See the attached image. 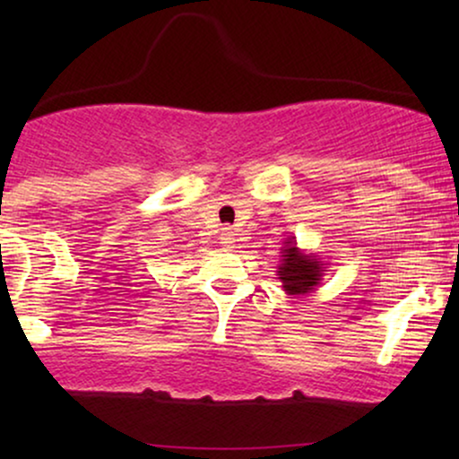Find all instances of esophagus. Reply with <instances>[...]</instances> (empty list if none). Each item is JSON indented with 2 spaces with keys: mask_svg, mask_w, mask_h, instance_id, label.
Segmentation results:
<instances>
[{
  "mask_svg": "<svg viewBox=\"0 0 459 459\" xmlns=\"http://www.w3.org/2000/svg\"><path fill=\"white\" fill-rule=\"evenodd\" d=\"M231 240H234V234H231V230H223V234H221L223 247H231Z\"/></svg>",
  "mask_w": 459,
  "mask_h": 459,
  "instance_id": "34e87169",
  "label": "esophagus"
}]
</instances>
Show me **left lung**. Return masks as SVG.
Instances as JSON below:
<instances>
[{"label":"left lung","mask_w":459,"mask_h":459,"mask_svg":"<svg viewBox=\"0 0 459 459\" xmlns=\"http://www.w3.org/2000/svg\"><path fill=\"white\" fill-rule=\"evenodd\" d=\"M280 256L278 278L288 297H303V294L313 292L322 284L324 273L328 272L325 269L328 263H324L317 255L299 248L294 236L286 238Z\"/></svg>","instance_id":"8db88e82"}]
</instances>
